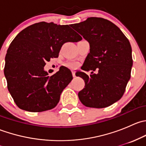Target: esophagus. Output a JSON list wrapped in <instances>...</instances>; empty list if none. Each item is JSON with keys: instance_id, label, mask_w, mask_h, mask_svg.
<instances>
[{"instance_id": "obj_1", "label": "esophagus", "mask_w": 146, "mask_h": 146, "mask_svg": "<svg viewBox=\"0 0 146 146\" xmlns=\"http://www.w3.org/2000/svg\"><path fill=\"white\" fill-rule=\"evenodd\" d=\"M72 75H73V77H76V72L74 70H72Z\"/></svg>"}]
</instances>
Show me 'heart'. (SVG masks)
Listing matches in <instances>:
<instances>
[{
	"label": "heart",
	"instance_id": "b5f03b06",
	"mask_svg": "<svg viewBox=\"0 0 146 146\" xmlns=\"http://www.w3.org/2000/svg\"><path fill=\"white\" fill-rule=\"evenodd\" d=\"M78 63L77 62H68L67 64H66V66H68V67L69 68H76L78 66Z\"/></svg>",
	"mask_w": 146,
	"mask_h": 146
}]
</instances>
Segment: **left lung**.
Listing matches in <instances>:
<instances>
[{
  "label": "left lung",
  "mask_w": 146,
  "mask_h": 146,
  "mask_svg": "<svg viewBox=\"0 0 146 146\" xmlns=\"http://www.w3.org/2000/svg\"><path fill=\"white\" fill-rule=\"evenodd\" d=\"M90 44V53L81 67L88 76L78 72L85 81L78 98L85 106L104 108L123 96L131 78L133 65L131 46L117 25L102 17H88L85 21L70 25ZM98 70L97 74L93 71Z\"/></svg>",
  "instance_id": "left-lung-1"
}]
</instances>
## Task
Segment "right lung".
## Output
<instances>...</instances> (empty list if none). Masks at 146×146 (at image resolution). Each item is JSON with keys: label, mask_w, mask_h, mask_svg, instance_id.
I'll use <instances>...</instances> for the list:
<instances>
[{"label": "right lung", "mask_w": 146, "mask_h": 146, "mask_svg": "<svg viewBox=\"0 0 146 146\" xmlns=\"http://www.w3.org/2000/svg\"><path fill=\"white\" fill-rule=\"evenodd\" d=\"M82 37L68 25L35 23L22 30L9 46L4 68L8 89L17 107L33 112L54 108L64 89L73 79L66 67L48 76L46 61L58 57L61 46Z\"/></svg>", "instance_id": "add662e5"}]
</instances>
